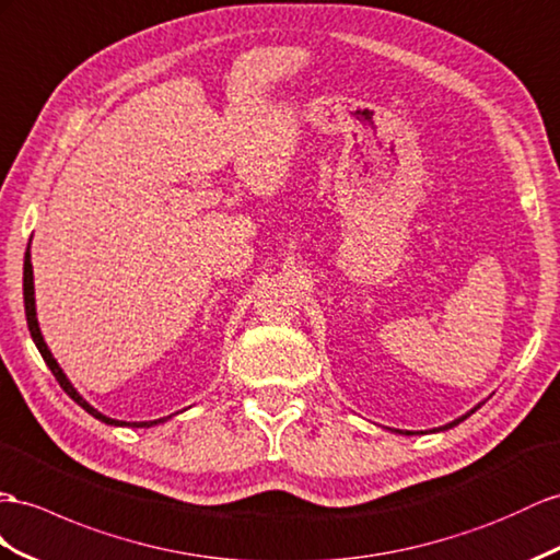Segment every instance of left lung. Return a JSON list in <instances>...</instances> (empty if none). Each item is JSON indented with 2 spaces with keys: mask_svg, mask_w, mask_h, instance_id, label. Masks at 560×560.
<instances>
[{
  "mask_svg": "<svg viewBox=\"0 0 560 560\" xmlns=\"http://www.w3.org/2000/svg\"><path fill=\"white\" fill-rule=\"evenodd\" d=\"M476 409H480V405H478ZM476 409H470L468 413H464V417H462V419H456V421H452V423H447V425H442V428H435V430H447V428H454V425H458V423H462V421H466V419L470 417V413H472V411H476ZM397 433H402V430H397ZM405 435H413V433H405Z\"/></svg>",
  "mask_w": 560,
  "mask_h": 560,
  "instance_id": "left-lung-1",
  "label": "left lung"
}]
</instances>
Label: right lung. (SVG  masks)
Wrapping results in <instances>:
<instances>
[{"label": "right lung", "instance_id": "add662e5", "mask_svg": "<svg viewBox=\"0 0 560 560\" xmlns=\"http://www.w3.org/2000/svg\"><path fill=\"white\" fill-rule=\"evenodd\" d=\"M23 303H25L27 328H31V336H33L35 346H37V350H39V354H42V360L47 362V366L51 369V374L56 376V381H59L61 388L70 395V399H75V402H78L84 411L92 413L94 419L104 421V423H108V425H135V428H149V425H155V423L165 421V419H158V421H139V423L135 421V423H127V421L108 419V417H104V413H98L92 405L84 402V399L78 395V390L73 388V385H70V381L66 378V374L61 371V366L56 364V360H54L51 352H49V348H47L45 338H42V334H39V324H37V314H35V285H33V262H31V253H25V262H23Z\"/></svg>", "mask_w": 560, "mask_h": 560}]
</instances>
